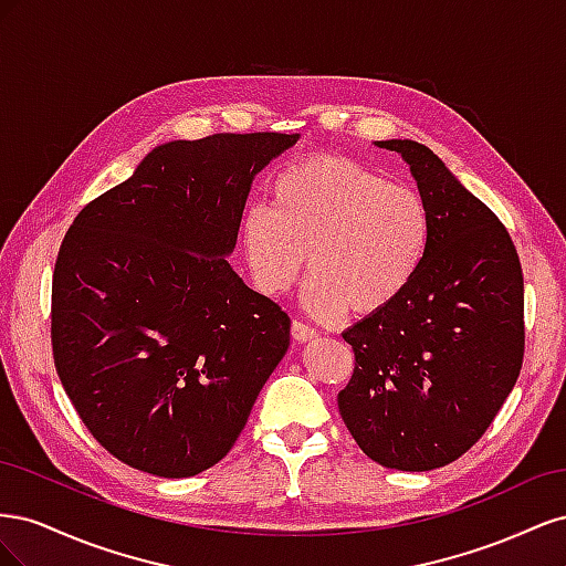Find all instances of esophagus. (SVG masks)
Listing matches in <instances>:
<instances>
[{"label":"esophagus","mask_w":566,"mask_h":566,"mask_svg":"<svg viewBox=\"0 0 566 566\" xmlns=\"http://www.w3.org/2000/svg\"><path fill=\"white\" fill-rule=\"evenodd\" d=\"M293 337H295V342H300V345H304V342H312L316 337V331L310 323H302L295 318L293 321Z\"/></svg>","instance_id":"obj_1"}]
</instances>
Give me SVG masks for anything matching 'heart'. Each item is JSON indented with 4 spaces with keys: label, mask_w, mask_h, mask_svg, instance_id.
Masks as SVG:
<instances>
[{
    "label": "heart",
    "mask_w": 566,
    "mask_h": 566,
    "mask_svg": "<svg viewBox=\"0 0 566 566\" xmlns=\"http://www.w3.org/2000/svg\"><path fill=\"white\" fill-rule=\"evenodd\" d=\"M243 260L254 287L285 295L306 264V312L337 321L382 312L416 279L430 241L422 196L339 156H310L273 179L271 210L241 219Z\"/></svg>",
    "instance_id": "obj_1"
}]
</instances>
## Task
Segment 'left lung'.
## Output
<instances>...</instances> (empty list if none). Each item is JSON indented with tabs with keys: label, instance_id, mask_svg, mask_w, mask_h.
Returning <instances> with one entry per match:
<instances>
[{
	"label": "left lung",
	"instance_id": "obj_1",
	"mask_svg": "<svg viewBox=\"0 0 566 566\" xmlns=\"http://www.w3.org/2000/svg\"><path fill=\"white\" fill-rule=\"evenodd\" d=\"M410 167L430 214L416 279L342 333L354 375L339 416L370 460L427 472L472 449L515 387L524 358V279L507 229L434 153L375 142Z\"/></svg>",
	"mask_w": 566,
	"mask_h": 566
}]
</instances>
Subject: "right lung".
<instances>
[{
  "label": "right lung",
  "instance_id": "obj_1",
  "mask_svg": "<svg viewBox=\"0 0 566 566\" xmlns=\"http://www.w3.org/2000/svg\"><path fill=\"white\" fill-rule=\"evenodd\" d=\"M300 134H212L153 148L67 229L51 347L94 439L156 476L224 458L290 347V318L227 256L250 186Z\"/></svg>",
  "mask_w": 566,
  "mask_h": 566
}]
</instances>
